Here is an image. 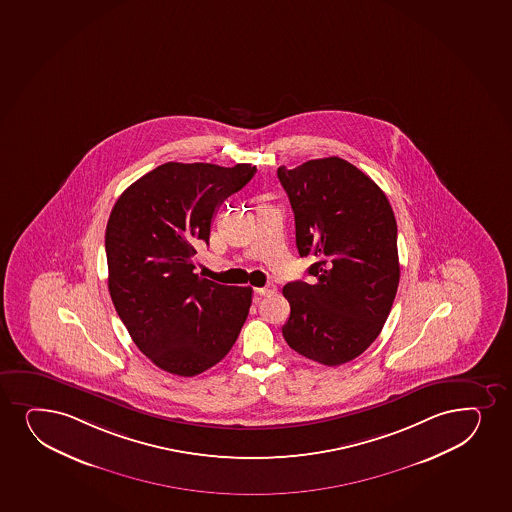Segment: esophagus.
<instances>
[{
    "instance_id": "esophagus-1",
    "label": "esophagus",
    "mask_w": 512,
    "mask_h": 512,
    "mask_svg": "<svg viewBox=\"0 0 512 512\" xmlns=\"http://www.w3.org/2000/svg\"><path fill=\"white\" fill-rule=\"evenodd\" d=\"M255 293L260 296H271L276 293V286H272V284H267L264 288H255Z\"/></svg>"
}]
</instances>
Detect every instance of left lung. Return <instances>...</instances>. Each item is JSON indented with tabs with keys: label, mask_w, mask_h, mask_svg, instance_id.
<instances>
[{
	"label": "left lung",
	"mask_w": 512,
	"mask_h": 512,
	"mask_svg": "<svg viewBox=\"0 0 512 512\" xmlns=\"http://www.w3.org/2000/svg\"><path fill=\"white\" fill-rule=\"evenodd\" d=\"M277 178L295 212L296 248L313 255L315 283L283 288L289 348L327 367L355 360L377 339L399 284L397 226L379 185L341 157L312 159Z\"/></svg>",
	"instance_id": "1"
}]
</instances>
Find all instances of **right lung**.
<instances>
[{
	"instance_id": "right-lung-1",
	"label": "right lung",
	"mask_w": 512,
	"mask_h": 512,
	"mask_svg": "<svg viewBox=\"0 0 512 512\" xmlns=\"http://www.w3.org/2000/svg\"><path fill=\"white\" fill-rule=\"evenodd\" d=\"M252 164L166 163L121 193L106 226L108 288L133 343L181 377L228 355L252 305V288L195 274L212 217L255 175Z\"/></svg>"
}]
</instances>
